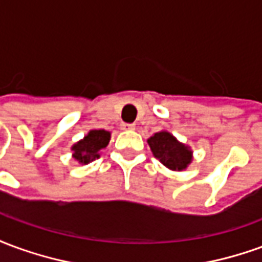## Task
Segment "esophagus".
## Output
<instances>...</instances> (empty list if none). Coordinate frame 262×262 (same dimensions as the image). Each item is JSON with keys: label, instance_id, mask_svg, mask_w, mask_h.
<instances>
[{"label": "esophagus", "instance_id": "1", "mask_svg": "<svg viewBox=\"0 0 262 262\" xmlns=\"http://www.w3.org/2000/svg\"><path fill=\"white\" fill-rule=\"evenodd\" d=\"M120 129L126 132L133 130V129H135V125H133V123H122V125H120Z\"/></svg>", "mask_w": 262, "mask_h": 262}]
</instances>
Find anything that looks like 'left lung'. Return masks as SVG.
<instances>
[{
  "mask_svg": "<svg viewBox=\"0 0 262 262\" xmlns=\"http://www.w3.org/2000/svg\"><path fill=\"white\" fill-rule=\"evenodd\" d=\"M148 146L153 151L154 157L160 163L172 171H182L192 161L191 148L182 144L171 135L170 132L161 130L154 133L147 140Z\"/></svg>",
  "mask_w": 262,
  "mask_h": 262,
  "instance_id": "left-lung-1",
  "label": "left lung"
}]
</instances>
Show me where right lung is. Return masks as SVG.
Wrapping results in <instances>:
<instances>
[{"label": "right lung", "instance_id": "right-lung-1", "mask_svg": "<svg viewBox=\"0 0 262 262\" xmlns=\"http://www.w3.org/2000/svg\"><path fill=\"white\" fill-rule=\"evenodd\" d=\"M109 140H111L109 132L103 129L90 130L82 140L77 142L71 147V150L74 151L73 157L81 164H88L90 161L99 157V151L108 146Z\"/></svg>", "mask_w": 262, "mask_h": 262}]
</instances>
